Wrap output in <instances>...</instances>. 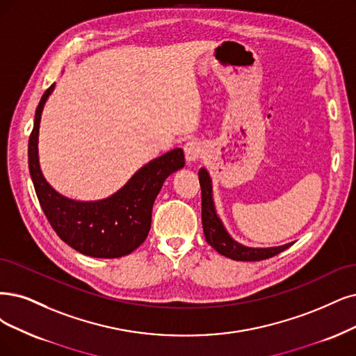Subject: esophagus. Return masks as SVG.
<instances>
[{
  "label": "esophagus",
  "mask_w": 356,
  "mask_h": 356,
  "mask_svg": "<svg viewBox=\"0 0 356 356\" xmlns=\"http://www.w3.org/2000/svg\"><path fill=\"white\" fill-rule=\"evenodd\" d=\"M183 149H185V158H186L188 163L198 161L200 158L202 156V154H204L202 145L200 142H195V140L188 142L185 147H183Z\"/></svg>",
  "instance_id": "34e87169"
}]
</instances>
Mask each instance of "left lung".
Masks as SVG:
<instances>
[{
    "label": "left lung",
    "instance_id": "obj_1",
    "mask_svg": "<svg viewBox=\"0 0 356 356\" xmlns=\"http://www.w3.org/2000/svg\"><path fill=\"white\" fill-rule=\"evenodd\" d=\"M198 176L202 193V227L205 241L211 245L218 254L236 261H261L277 255L289 246L293 245L286 243L283 246L274 248H249L233 241L216 213L211 179H209L208 171L205 168H201Z\"/></svg>",
    "mask_w": 356,
    "mask_h": 356
}]
</instances>
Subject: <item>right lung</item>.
I'll return each instance as SVG.
<instances>
[{
	"label": "right lung",
	"mask_w": 356,
	"mask_h": 356,
	"mask_svg": "<svg viewBox=\"0 0 356 356\" xmlns=\"http://www.w3.org/2000/svg\"><path fill=\"white\" fill-rule=\"evenodd\" d=\"M51 85L39 101L29 138V170L36 196L51 227L63 242L88 257L120 258L139 248L151 229L152 205L164 180L185 165L176 148L139 168L126 185L108 198L81 202L65 198L49 186L38 160L39 122Z\"/></svg>",
	"instance_id": "right-lung-1"
}]
</instances>
